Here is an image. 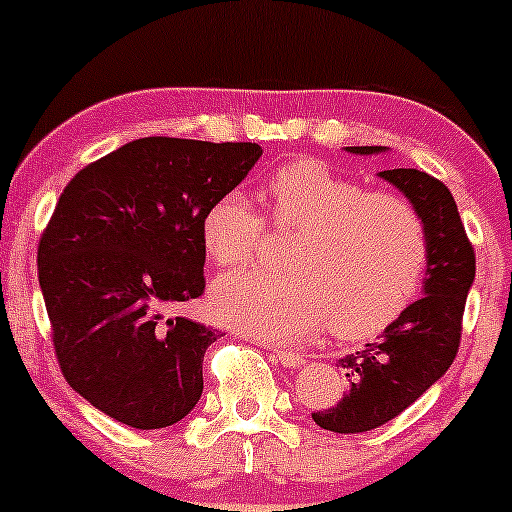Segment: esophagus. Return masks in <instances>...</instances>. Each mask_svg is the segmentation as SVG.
Returning <instances> with one entry per match:
<instances>
[{
	"label": "esophagus",
	"mask_w": 512,
	"mask_h": 512,
	"mask_svg": "<svg viewBox=\"0 0 512 512\" xmlns=\"http://www.w3.org/2000/svg\"><path fill=\"white\" fill-rule=\"evenodd\" d=\"M274 356L284 368H301L305 363V358L301 354H293V351L286 349H274Z\"/></svg>",
	"instance_id": "esophagus-1"
}]
</instances>
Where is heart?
I'll return each mask as SVG.
<instances>
[{
  "instance_id": "1",
  "label": "heart",
  "mask_w": 512,
  "mask_h": 512,
  "mask_svg": "<svg viewBox=\"0 0 512 512\" xmlns=\"http://www.w3.org/2000/svg\"><path fill=\"white\" fill-rule=\"evenodd\" d=\"M264 197L274 231L296 236L291 274L221 276L211 305L226 325L264 342H301L330 320L337 337L361 339L409 308L428 260L414 204L368 192L322 161L276 170ZM202 240L221 267H248L262 257L269 231L248 197L226 192L204 214Z\"/></svg>"
}]
</instances>
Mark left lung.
Wrapping results in <instances>:
<instances>
[{
  "label": "left lung",
  "instance_id": "obj_1",
  "mask_svg": "<svg viewBox=\"0 0 512 512\" xmlns=\"http://www.w3.org/2000/svg\"><path fill=\"white\" fill-rule=\"evenodd\" d=\"M349 154H385L387 146H346ZM414 204L426 226L424 296L361 351L339 358L349 390L330 409L315 411L325 431L363 433L387 424L436 385L457 356L462 313L474 284V248L443 182L416 168L378 173Z\"/></svg>",
  "mask_w": 512,
  "mask_h": 512
}]
</instances>
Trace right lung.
<instances>
[{
  "mask_svg": "<svg viewBox=\"0 0 512 512\" xmlns=\"http://www.w3.org/2000/svg\"><path fill=\"white\" fill-rule=\"evenodd\" d=\"M262 146L146 137L64 187L38 245V281L62 375L132 428L185 419L219 332L175 305L204 291L202 219L245 180Z\"/></svg>",
  "mask_w": 512,
  "mask_h": 512,
  "instance_id": "obj_1",
  "label": "right lung"
}]
</instances>
